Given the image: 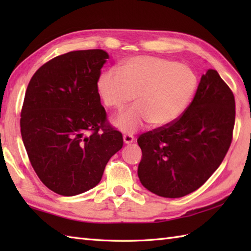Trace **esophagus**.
<instances>
[{
    "label": "esophagus",
    "instance_id": "1",
    "mask_svg": "<svg viewBox=\"0 0 251 251\" xmlns=\"http://www.w3.org/2000/svg\"><path fill=\"white\" fill-rule=\"evenodd\" d=\"M123 140H124V142L126 143V145H129V143L134 142L135 137L132 136V135H124V136H123Z\"/></svg>",
    "mask_w": 251,
    "mask_h": 251
}]
</instances>
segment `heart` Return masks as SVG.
Masks as SVG:
<instances>
[{
    "label": "heart",
    "mask_w": 251,
    "mask_h": 251,
    "mask_svg": "<svg viewBox=\"0 0 251 251\" xmlns=\"http://www.w3.org/2000/svg\"><path fill=\"white\" fill-rule=\"evenodd\" d=\"M197 85L195 73L178 62L153 56L128 58L119 72L100 75L97 87L105 106L122 110L132 101L136 105L115 116L113 124L125 132H134L149 123L161 127L182 113Z\"/></svg>",
    "instance_id": "b5f03b06"
}]
</instances>
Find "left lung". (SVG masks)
I'll return each mask as SVG.
<instances>
[{
    "label": "left lung",
    "mask_w": 251,
    "mask_h": 251,
    "mask_svg": "<svg viewBox=\"0 0 251 251\" xmlns=\"http://www.w3.org/2000/svg\"><path fill=\"white\" fill-rule=\"evenodd\" d=\"M235 123V99L216 70L202 74L188 108L170 124L138 138V177L158 196L177 199L196 191L226 155Z\"/></svg>",
    "instance_id": "left-lung-1"
}]
</instances>
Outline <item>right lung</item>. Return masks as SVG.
I'll use <instances>...</instances> for the list:
<instances>
[{
    "label": "right lung",
    "mask_w": 251,
    "mask_h": 251,
    "mask_svg": "<svg viewBox=\"0 0 251 251\" xmlns=\"http://www.w3.org/2000/svg\"><path fill=\"white\" fill-rule=\"evenodd\" d=\"M106 59L102 50L69 51L42 66L26 87L21 137L37 177L59 195L93 189L123 147L98 93Z\"/></svg>",
    "instance_id": "right-lung-1"
}]
</instances>
